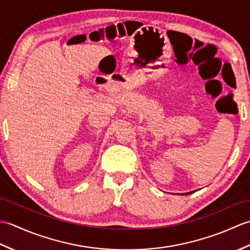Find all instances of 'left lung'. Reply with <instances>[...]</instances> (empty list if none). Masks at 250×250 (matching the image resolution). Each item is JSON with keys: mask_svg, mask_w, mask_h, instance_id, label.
<instances>
[{"mask_svg": "<svg viewBox=\"0 0 250 250\" xmlns=\"http://www.w3.org/2000/svg\"><path fill=\"white\" fill-rule=\"evenodd\" d=\"M191 192H188V193H184V194H186V195H188V194H190Z\"/></svg>", "mask_w": 250, "mask_h": 250, "instance_id": "obj_1", "label": "left lung"}]
</instances>
